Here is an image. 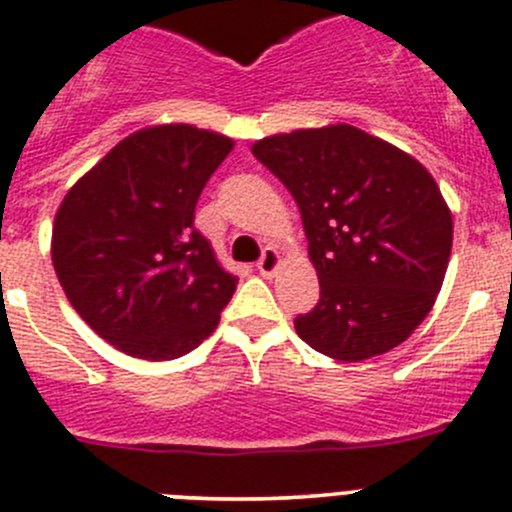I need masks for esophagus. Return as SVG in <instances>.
<instances>
[{"label": "esophagus", "mask_w": 512, "mask_h": 512, "mask_svg": "<svg viewBox=\"0 0 512 512\" xmlns=\"http://www.w3.org/2000/svg\"><path fill=\"white\" fill-rule=\"evenodd\" d=\"M257 272H260L262 277H272L275 275V270L280 267V255H277L275 247H265V252H262V257L257 260Z\"/></svg>", "instance_id": "1"}]
</instances>
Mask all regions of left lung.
<instances>
[{
    "mask_svg": "<svg viewBox=\"0 0 512 512\" xmlns=\"http://www.w3.org/2000/svg\"><path fill=\"white\" fill-rule=\"evenodd\" d=\"M252 155L302 215L320 300L295 317L342 362L393 350L428 317L448 270L453 217L430 172L350 124L265 137Z\"/></svg>",
    "mask_w": 512,
    "mask_h": 512,
    "instance_id": "1",
    "label": "left lung"
}]
</instances>
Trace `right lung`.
Listing matches in <instances>:
<instances>
[{
    "label": "right lung",
    "instance_id": "right-lung-1",
    "mask_svg": "<svg viewBox=\"0 0 512 512\" xmlns=\"http://www.w3.org/2000/svg\"><path fill=\"white\" fill-rule=\"evenodd\" d=\"M232 140L162 124L119 142L64 197L52 262L69 302L109 345L175 360L220 322L237 277L195 227V205Z\"/></svg>",
    "mask_w": 512,
    "mask_h": 512
}]
</instances>
